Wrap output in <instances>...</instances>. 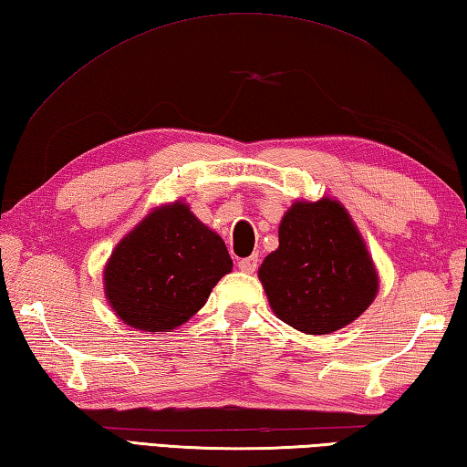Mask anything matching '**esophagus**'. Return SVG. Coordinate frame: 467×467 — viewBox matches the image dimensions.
Wrapping results in <instances>:
<instances>
[{
  "label": "esophagus",
  "instance_id": "1",
  "mask_svg": "<svg viewBox=\"0 0 467 467\" xmlns=\"http://www.w3.org/2000/svg\"><path fill=\"white\" fill-rule=\"evenodd\" d=\"M239 269L243 271V274H253V271L257 269V257L241 259V261H239Z\"/></svg>",
  "mask_w": 467,
  "mask_h": 467
}]
</instances>
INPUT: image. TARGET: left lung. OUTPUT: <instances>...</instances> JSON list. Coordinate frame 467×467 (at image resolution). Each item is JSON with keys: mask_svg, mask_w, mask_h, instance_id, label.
Listing matches in <instances>:
<instances>
[{"mask_svg": "<svg viewBox=\"0 0 467 467\" xmlns=\"http://www.w3.org/2000/svg\"><path fill=\"white\" fill-rule=\"evenodd\" d=\"M279 247L259 279L274 315L306 335L358 320L376 300L379 277L358 224L338 200H296L279 223Z\"/></svg>", "mask_w": 467, "mask_h": 467, "instance_id": "obj_1", "label": "left lung"}]
</instances>
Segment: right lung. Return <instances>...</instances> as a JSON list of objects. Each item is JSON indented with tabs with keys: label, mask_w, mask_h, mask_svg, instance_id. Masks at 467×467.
Wrapping results in <instances>:
<instances>
[{
	"label": "right lung",
	"mask_w": 467,
	"mask_h": 467,
	"mask_svg": "<svg viewBox=\"0 0 467 467\" xmlns=\"http://www.w3.org/2000/svg\"><path fill=\"white\" fill-rule=\"evenodd\" d=\"M233 259L220 236L183 200L152 208L104 265L114 315L142 333H171L204 306Z\"/></svg>",
	"instance_id": "right-lung-1"
}]
</instances>
